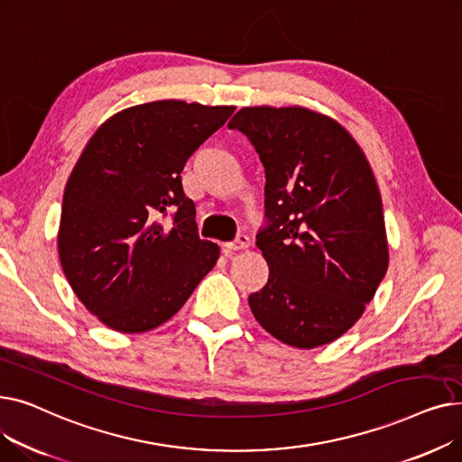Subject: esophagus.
Returning a JSON list of instances; mask_svg holds the SVG:
<instances>
[{
	"label": "esophagus",
	"mask_w": 462,
	"mask_h": 462,
	"mask_svg": "<svg viewBox=\"0 0 462 462\" xmlns=\"http://www.w3.org/2000/svg\"><path fill=\"white\" fill-rule=\"evenodd\" d=\"M249 245H251V239L247 237V236H237L234 241H228V244H225L223 245V251L226 253V254H232V253H236V251H241V249H249Z\"/></svg>",
	"instance_id": "1"
}]
</instances>
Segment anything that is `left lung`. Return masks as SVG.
Wrapping results in <instances>:
<instances>
[{
  "label": "left lung",
  "instance_id": "8db88e82",
  "mask_svg": "<svg viewBox=\"0 0 462 462\" xmlns=\"http://www.w3.org/2000/svg\"><path fill=\"white\" fill-rule=\"evenodd\" d=\"M265 170L270 279L249 296L258 324L294 348L346 333L374 298L390 249L373 168L352 134L303 106H245L228 124Z\"/></svg>",
  "mask_w": 462,
  "mask_h": 462
}]
</instances>
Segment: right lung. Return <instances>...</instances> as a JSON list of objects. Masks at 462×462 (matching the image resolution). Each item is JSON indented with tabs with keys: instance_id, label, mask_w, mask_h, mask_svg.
<instances>
[{
	"instance_id": "obj_1",
	"label": "right lung",
	"mask_w": 462,
	"mask_h": 462,
	"mask_svg": "<svg viewBox=\"0 0 462 462\" xmlns=\"http://www.w3.org/2000/svg\"><path fill=\"white\" fill-rule=\"evenodd\" d=\"M234 110L176 99L136 105L86 143L65 185L58 253L72 292L110 329L164 324L217 263L221 251L199 237L181 172ZM168 212L175 221L162 226Z\"/></svg>"
}]
</instances>
